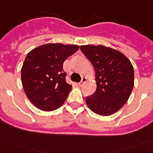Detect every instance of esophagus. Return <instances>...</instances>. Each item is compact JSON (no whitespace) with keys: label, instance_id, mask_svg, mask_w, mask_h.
I'll return each instance as SVG.
<instances>
[{"label":"esophagus","instance_id":"1","mask_svg":"<svg viewBox=\"0 0 153 153\" xmlns=\"http://www.w3.org/2000/svg\"><path fill=\"white\" fill-rule=\"evenodd\" d=\"M85 81H86V78L82 77V78H81V81H80V82H79L78 84H79V85H80V86H81V85H83V84H84Z\"/></svg>","mask_w":153,"mask_h":153}]
</instances>
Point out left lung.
<instances>
[{"label":"left lung","mask_w":153,"mask_h":153,"mask_svg":"<svg viewBox=\"0 0 153 153\" xmlns=\"http://www.w3.org/2000/svg\"><path fill=\"white\" fill-rule=\"evenodd\" d=\"M80 49L95 70L96 91L86 97L89 108L100 116H110L122 108L134 87V68L120 51L103 45H81Z\"/></svg>","instance_id":"1"}]
</instances>
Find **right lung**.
<instances>
[{
	"label": "right lung",
	"mask_w": 153,
	"mask_h": 153,
	"mask_svg": "<svg viewBox=\"0 0 153 153\" xmlns=\"http://www.w3.org/2000/svg\"><path fill=\"white\" fill-rule=\"evenodd\" d=\"M79 49L76 45L51 43L27 54L21 79L27 97L37 108L51 112L65 102L72 85L66 82L63 63Z\"/></svg>",
	"instance_id": "right-lung-1"
}]
</instances>
